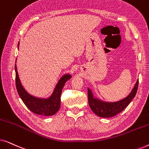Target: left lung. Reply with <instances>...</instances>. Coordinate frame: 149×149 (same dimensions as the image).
<instances>
[{"label": "left lung", "instance_id": "left-lung-1", "mask_svg": "<svg viewBox=\"0 0 149 149\" xmlns=\"http://www.w3.org/2000/svg\"><path fill=\"white\" fill-rule=\"evenodd\" d=\"M138 79L136 81L134 88L127 97L116 102L103 101L95 96L91 89L87 88L88 91V102L91 109L95 115L100 117L109 118L117 115L123 111L135 97L138 90Z\"/></svg>", "mask_w": 149, "mask_h": 149}]
</instances>
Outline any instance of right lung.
I'll return each instance as SVG.
<instances>
[{
    "label": "right lung",
    "mask_w": 149,
    "mask_h": 149,
    "mask_svg": "<svg viewBox=\"0 0 149 149\" xmlns=\"http://www.w3.org/2000/svg\"><path fill=\"white\" fill-rule=\"evenodd\" d=\"M19 42H18V49H19ZM16 63V62H15ZM15 83L16 87L19 97L28 107V109L32 113L36 115L43 116L54 115L59 111L60 108V95L62 93L63 87L65 83L68 81L72 75L70 74H65L60 79L55 87L53 92L48 97H38L30 94L24 89L20 81L18 75L17 66L15 65Z\"/></svg>",
    "instance_id": "obj_1"
}]
</instances>
